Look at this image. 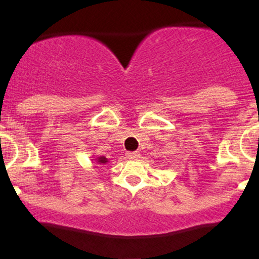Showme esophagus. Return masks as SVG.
Wrapping results in <instances>:
<instances>
[{"instance_id": "esophagus-1", "label": "esophagus", "mask_w": 259, "mask_h": 259, "mask_svg": "<svg viewBox=\"0 0 259 259\" xmlns=\"http://www.w3.org/2000/svg\"><path fill=\"white\" fill-rule=\"evenodd\" d=\"M139 152H126V157L129 159H135V158H139Z\"/></svg>"}]
</instances>
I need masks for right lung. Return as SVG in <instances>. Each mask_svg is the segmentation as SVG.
I'll return each mask as SVG.
<instances>
[{"label":"right lung","mask_w":259,"mask_h":259,"mask_svg":"<svg viewBox=\"0 0 259 259\" xmlns=\"http://www.w3.org/2000/svg\"><path fill=\"white\" fill-rule=\"evenodd\" d=\"M96 160H97V163H100V164H102V163L105 164V163H107V160H108V159H107L106 157H99V158H97Z\"/></svg>","instance_id":"right-lung-1"}]
</instances>
